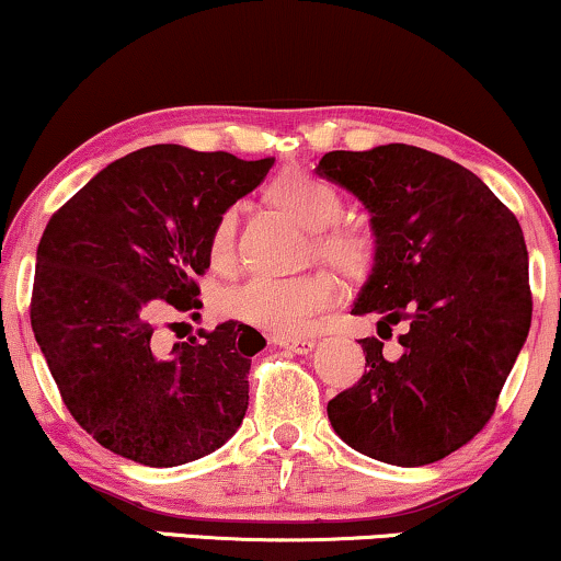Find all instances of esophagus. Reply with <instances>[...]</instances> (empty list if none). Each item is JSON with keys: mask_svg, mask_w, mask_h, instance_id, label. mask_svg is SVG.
<instances>
[{"mask_svg": "<svg viewBox=\"0 0 561 561\" xmlns=\"http://www.w3.org/2000/svg\"><path fill=\"white\" fill-rule=\"evenodd\" d=\"M273 343L280 345V348L291 351V354H309V351L317 345L312 337H280V335H275Z\"/></svg>", "mask_w": 561, "mask_h": 561, "instance_id": "esophagus-1", "label": "esophagus"}]
</instances>
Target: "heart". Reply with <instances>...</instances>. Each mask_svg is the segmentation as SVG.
<instances>
[{
    "mask_svg": "<svg viewBox=\"0 0 561 561\" xmlns=\"http://www.w3.org/2000/svg\"><path fill=\"white\" fill-rule=\"evenodd\" d=\"M267 199L275 210L312 233L309 249L314 260L351 280L366 278L375 265V239L364 228L337 224L345 213V197L335 184L312 171L291 169L283 171L267 186ZM233 239H237V210L226 207L213 224L207 241L213 265L224 267L231 262ZM333 304V280L322 273H307L296 278H252L241 283L220 296V312L265 333L288 337L307 333L317 317L328 312Z\"/></svg>",
    "mask_w": 561,
    "mask_h": 561,
    "instance_id": "heart-1",
    "label": "heart"
}]
</instances>
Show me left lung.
<instances>
[{
    "label": "left lung",
    "instance_id": "left-lung-1",
    "mask_svg": "<svg viewBox=\"0 0 561 561\" xmlns=\"http://www.w3.org/2000/svg\"><path fill=\"white\" fill-rule=\"evenodd\" d=\"M317 174L371 213L375 265L351 312L401 324L399 354L364 337L362 379L328 403L345 445L390 466L437 462L492 419L530 330L517 218L460 163L413 145L324 153Z\"/></svg>",
    "mask_w": 561,
    "mask_h": 561
}]
</instances>
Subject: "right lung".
<instances>
[{"instance_id":"1","label":"right lung","mask_w":561,"mask_h":561,"mask_svg":"<svg viewBox=\"0 0 561 561\" xmlns=\"http://www.w3.org/2000/svg\"><path fill=\"white\" fill-rule=\"evenodd\" d=\"M273 161L150 145L108 163L46 224L33 335L69 413L114 455L184 466L241 426L265 337L228 320L169 348L156 328L197 317L213 224Z\"/></svg>"}]
</instances>
